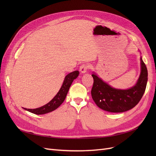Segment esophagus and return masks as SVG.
<instances>
[{"label": "esophagus", "mask_w": 156, "mask_h": 156, "mask_svg": "<svg viewBox=\"0 0 156 156\" xmlns=\"http://www.w3.org/2000/svg\"><path fill=\"white\" fill-rule=\"evenodd\" d=\"M88 68H89V66H88V64H82L81 66H80L79 70H80V72H81L82 73H86L87 72Z\"/></svg>", "instance_id": "1"}]
</instances>
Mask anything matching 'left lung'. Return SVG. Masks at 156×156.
I'll list each match as a JSON object with an SVG mask.
<instances>
[{
  "instance_id": "1",
  "label": "left lung",
  "mask_w": 156,
  "mask_h": 156,
  "mask_svg": "<svg viewBox=\"0 0 156 156\" xmlns=\"http://www.w3.org/2000/svg\"><path fill=\"white\" fill-rule=\"evenodd\" d=\"M92 98L98 107L111 112H122L133 108L142 98L148 81V71L140 57V74L137 82L129 89L121 90L111 87L93 73Z\"/></svg>"
}]
</instances>
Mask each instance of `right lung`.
Masks as SVG:
<instances>
[{
  "mask_svg": "<svg viewBox=\"0 0 156 156\" xmlns=\"http://www.w3.org/2000/svg\"><path fill=\"white\" fill-rule=\"evenodd\" d=\"M79 74V71H74L68 74L65 77L62 85L61 87L60 90L56 94V95L52 99V100L46 105L40 107L39 108L30 109V108H25V110L29 111L36 115H44L52 112L56 109L65 100L67 94L68 92L69 88L71 84L73 83V80L76 79Z\"/></svg>",
  "mask_w": 156,
  "mask_h": 156,
  "instance_id": "right-lung-1",
  "label": "right lung"
}]
</instances>
